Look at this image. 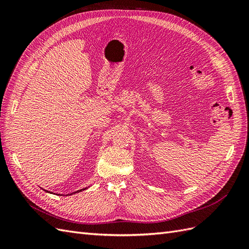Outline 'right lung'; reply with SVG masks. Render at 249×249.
Returning <instances> with one entry per match:
<instances>
[{
  "label": "right lung",
  "instance_id": "right-lung-1",
  "mask_svg": "<svg viewBox=\"0 0 249 249\" xmlns=\"http://www.w3.org/2000/svg\"><path fill=\"white\" fill-rule=\"evenodd\" d=\"M85 189H86V188H84V189H81V190H78V191H76V192H73V193H77V192H81L82 190H85ZM46 191H47V190H46ZM47 192H49V191H47Z\"/></svg>",
  "mask_w": 249,
  "mask_h": 249
}]
</instances>
